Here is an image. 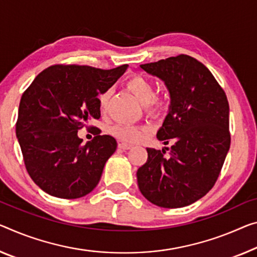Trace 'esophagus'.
<instances>
[{
    "label": "esophagus",
    "mask_w": 257,
    "mask_h": 257,
    "mask_svg": "<svg viewBox=\"0 0 257 257\" xmlns=\"http://www.w3.org/2000/svg\"><path fill=\"white\" fill-rule=\"evenodd\" d=\"M118 148L123 149V151H127V149L132 148V145L126 144V142H119V144H118Z\"/></svg>",
    "instance_id": "1"
}]
</instances>
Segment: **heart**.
Segmentation results:
<instances>
[{
	"instance_id": "heart-1",
	"label": "heart",
	"mask_w": 257,
	"mask_h": 257,
	"mask_svg": "<svg viewBox=\"0 0 257 257\" xmlns=\"http://www.w3.org/2000/svg\"><path fill=\"white\" fill-rule=\"evenodd\" d=\"M127 88L133 93V95L139 100L142 105H145L146 110L153 115H159L167 106V97L155 96V86L153 81L142 76H133L126 82ZM110 98V90L102 93L98 97L101 110H105L108 106ZM151 130L147 126L132 125L118 123L110 128V133L118 139L126 142H139L148 136Z\"/></svg>"
}]
</instances>
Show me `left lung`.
Here are the masks:
<instances>
[{"label":"left lung","mask_w":257,"mask_h":257,"mask_svg":"<svg viewBox=\"0 0 257 257\" xmlns=\"http://www.w3.org/2000/svg\"><path fill=\"white\" fill-rule=\"evenodd\" d=\"M140 68L169 90V112L156 137L173 145L165 147L169 157L164 149L147 148V162L137 172L138 186L159 207L189 206L214 186L230 149L226 95L208 68L188 55Z\"/></svg>","instance_id":"obj_1"}]
</instances>
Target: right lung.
Here are the masks:
<instances>
[{"label": "right lung", "instance_id": "1", "mask_svg": "<svg viewBox=\"0 0 257 257\" xmlns=\"http://www.w3.org/2000/svg\"><path fill=\"white\" fill-rule=\"evenodd\" d=\"M127 64L111 70L87 65H53L24 92L16 136L27 172L43 192L61 199L87 195L115 153L111 136L82 145L78 130L101 117L98 95L123 76Z\"/></svg>", "mask_w": 257, "mask_h": 257}]
</instances>
